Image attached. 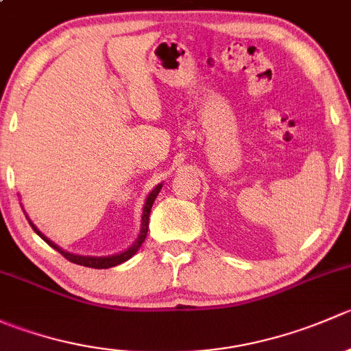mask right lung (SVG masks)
Listing matches in <instances>:
<instances>
[{
  "instance_id": "right-lung-1",
  "label": "right lung",
  "mask_w": 351,
  "mask_h": 351,
  "mask_svg": "<svg viewBox=\"0 0 351 351\" xmlns=\"http://www.w3.org/2000/svg\"><path fill=\"white\" fill-rule=\"evenodd\" d=\"M162 183H159V185H156L153 190L149 192V195L146 197V202H144V207H143V215H141V231L139 234H137L136 241L130 244L127 250L120 251V253L117 254H108V256H83V254H76V253H69V251L62 250L61 246H58L54 241H51V239L47 238L45 234H42L40 231H38L37 226L34 224V222L28 219V224L32 226V229H34L35 232H37L38 236H40L42 239H44L45 243L49 244V246L54 247L56 251H59V253L62 254V256L66 258V260H69L71 263H76V265H81V267H88V268H112V267H117V265L123 263V261L130 260V258L134 256V254L137 253V250L141 247V244L144 243V239H146L147 236V226H149V214H151V207H153L156 197H158L159 190H161ZM25 212V210H23Z\"/></svg>"
}]
</instances>
